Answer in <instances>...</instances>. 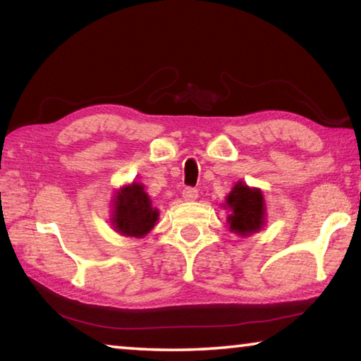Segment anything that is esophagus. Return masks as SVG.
<instances>
[{"label":"esophagus","mask_w":361,"mask_h":361,"mask_svg":"<svg viewBox=\"0 0 361 361\" xmlns=\"http://www.w3.org/2000/svg\"><path fill=\"white\" fill-rule=\"evenodd\" d=\"M199 197L197 194V189L195 188H185L183 189V199L188 200V202H192V200H195Z\"/></svg>","instance_id":"obj_1"}]
</instances>
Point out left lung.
Segmentation results:
<instances>
[{
  "instance_id": "obj_1",
  "label": "left lung",
  "mask_w": 361,
  "mask_h": 361,
  "mask_svg": "<svg viewBox=\"0 0 361 361\" xmlns=\"http://www.w3.org/2000/svg\"><path fill=\"white\" fill-rule=\"evenodd\" d=\"M224 209H229L228 221L231 232L248 237L261 231L266 224V200L259 188H250L237 181L226 197Z\"/></svg>"
}]
</instances>
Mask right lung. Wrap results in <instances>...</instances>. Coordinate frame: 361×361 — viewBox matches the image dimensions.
<instances>
[{
	"instance_id": "add662e5",
	"label": "right lung",
	"mask_w": 361,
	"mask_h": 361,
	"mask_svg": "<svg viewBox=\"0 0 361 361\" xmlns=\"http://www.w3.org/2000/svg\"><path fill=\"white\" fill-rule=\"evenodd\" d=\"M111 204L109 223L118 234L124 237L142 239L149 234L159 219V210L152 207L148 192L138 181L119 188Z\"/></svg>"
}]
</instances>
